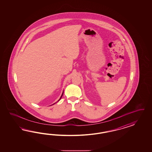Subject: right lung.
Returning a JSON list of instances; mask_svg holds the SVG:
<instances>
[{
  "mask_svg": "<svg viewBox=\"0 0 152 152\" xmlns=\"http://www.w3.org/2000/svg\"><path fill=\"white\" fill-rule=\"evenodd\" d=\"M63 94H64V91H63V92H62V95L61 96V97H60V99H59V100H58V101H59V100H60V99H61V97H62V95H63Z\"/></svg>",
  "mask_w": 152,
  "mask_h": 152,
  "instance_id": "1",
  "label": "right lung"
}]
</instances>
